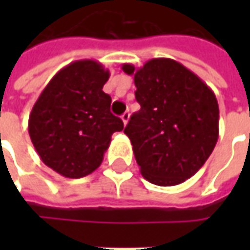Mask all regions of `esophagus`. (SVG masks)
I'll return each instance as SVG.
<instances>
[{"instance_id": "obj_1", "label": "esophagus", "mask_w": 250, "mask_h": 250, "mask_svg": "<svg viewBox=\"0 0 250 250\" xmlns=\"http://www.w3.org/2000/svg\"><path fill=\"white\" fill-rule=\"evenodd\" d=\"M129 112H128V111H125V112H124V114H122V115H121V120H122V122H124V125H126V124H128V121H129Z\"/></svg>"}]
</instances>
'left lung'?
Here are the masks:
<instances>
[{
  "instance_id": "8db88e82",
  "label": "left lung",
  "mask_w": 250,
  "mask_h": 250,
  "mask_svg": "<svg viewBox=\"0 0 250 250\" xmlns=\"http://www.w3.org/2000/svg\"><path fill=\"white\" fill-rule=\"evenodd\" d=\"M133 75L140 110L130 117L125 135L130 139L145 179L174 187L195 175L218 139L216 94L197 75L169 58H153Z\"/></svg>"
}]
</instances>
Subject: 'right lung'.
Here are the masks:
<instances>
[{
    "mask_svg": "<svg viewBox=\"0 0 250 250\" xmlns=\"http://www.w3.org/2000/svg\"><path fill=\"white\" fill-rule=\"evenodd\" d=\"M110 78L94 60L66 65L44 87L29 115V135L47 167L65 178H82L100 167L114 132L124 129L103 91Z\"/></svg>",
    "mask_w": 250,
    "mask_h": 250,
    "instance_id": "right-lung-1",
    "label": "right lung"
}]
</instances>
